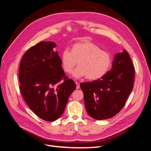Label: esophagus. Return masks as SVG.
Instances as JSON below:
<instances>
[{"mask_svg": "<svg viewBox=\"0 0 151 151\" xmlns=\"http://www.w3.org/2000/svg\"><path fill=\"white\" fill-rule=\"evenodd\" d=\"M76 89H79L80 88V84L78 83V82H76Z\"/></svg>", "mask_w": 151, "mask_h": 151, "instance_id": "34e87169", "label": "esophagus"}]
</instances>
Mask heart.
Returning <instances> with one entry per match:
<instances>
[{"label": "heart", "mask_w": 151, "mask_h": 151, "mask_svg": "<svg viewBox=\"0 0 151 151\" xmlns=\"http://www.w3.org/2000/svg\"><path fill=\"white\" fill-rule=\"evenodd\" d=\"M60 61L67 73L72 71L78 61L79 65L72 72L73 76L76 78L87 77L90 80H96L106 74L110 67L111 58L98 45L86 42L75 43L71 50H63Z\"/></svg>", "instance_id": "1"}]
</instances>
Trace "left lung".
Returning a JSON list of instances; mask_svg holds the SVG:
<instances>
[{"label": "left lung", "mask_w": 151, "mask_h": 151, "mask_svg": "<svg viewBox=\"0 0 151 151\" xmlns=\"http://www.w3.org/2000/svg\"><path fill=\"white\" fill-rule=\"evenodd\" d=\"M135 69L125 50L115 55L111 70L101 78L80 84L88 115L101 120L120 111L134 87Z\"/></svg>", "instance_id": "left-lung-1"}]
</instances>
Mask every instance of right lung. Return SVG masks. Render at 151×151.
Instances as JSON below:
<instances>
[{
	"label": "right lung",
	"instance_id": "add662e5",
	"mask_svg": "<svg viewBox=\"0 0 151 151\" xmlns=\"http://www.w3.org/2000/svg\"><path fill=\"white\" fill-rule=\"evenodd\" d=\"M52 42H41L24 54L19 70L21 94L40 118L53 122L65 110L68 99L76 88L62 67L60 57Z\"/></svg>",
	"mask_w": 151,
	"mask_h": 151
}]
</instances>
